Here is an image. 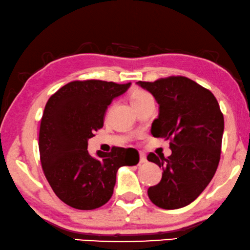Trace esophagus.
<instances>
[{
    "label": "esophagus",
    "mask_w": 250,
    "mask_h": 250,
    "mask_svg": "<svg viewBox=\"0 0 250 250\" xmlns=\"http://www.w3.org/2000/svg\"><path fill=\"white\" fill-rule=\"evenodd\" d=\"M139 156H140V159H139L140 164H144V163L147 162V158H146V155H145V152L140 151V152H139Z\"/></svg>",
    "instance_id": "34e87169"
}]
</instances>
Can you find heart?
<instances>
[{
	"mask_svg": "<svg viewBox=\"0 0 250 250\" xmlns=\"http://www.w3.org/2000/svg\"><path fill=\"white\" fill-rule=\"evenodd\" d=\"M148 98H151V95L149 94L148 92L146 91H141V89H136V91H133L131 93V96H130V101H131V104L136 103H139L141 101H144V100H146Z\"/></svg>",
	"mask_w": 250,
	"mask_h": 250,
	"instance_id": "obj_1",
	"label": "heart"
}]
</instances>
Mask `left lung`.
Instances as JSON below:
<instances>
[{
  "mask_svg": "<svg viewBox=\"0 0 250 250\" xmlns=\"http://www.w3.org/2000/svg\"><path fill=\"white\" fill-rule=\"evenodd\" d=\"M159 104L151 135L170 139L172 155L150 152L149 162L157 164L163 176L148 188L155 206L174 210L188 206L204 191L218 168L225 120L214 95L183 76L155 82H137Z\"/></svg>",
  "mask_w": 250,
  "mask_h": 250,
  "instance_id": "8db88e82",
  "label": "left lung"
}]
</instances>
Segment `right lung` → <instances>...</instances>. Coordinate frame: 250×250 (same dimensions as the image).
<instances>
[{
    "label": "right lung",
    "mask_w": 250,
    "mask_h": 250,
    "mask_svg": "<svg viewBox=\"0 0 250 250\" xmlns=\"http://www.w3.org/2000/svg\"><path fill=\"white\" fill-rule=\"evenodd\" d=\"M130 85L74 81L48 100L40 124V161L48 183L67 206L78 210L104 206L113 194L118 169L139 162L133 148L113 147L98 157L87 150L88 139L103 126L107 106Z\"/></svg>",
    "instance_id": "add662e5"
}]
</instances>
